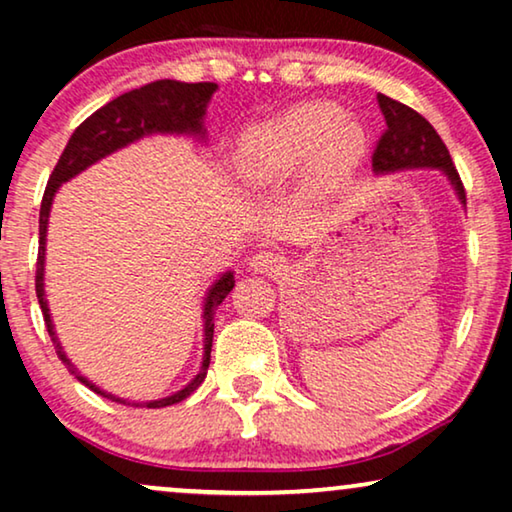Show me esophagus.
<instances>
[{"label": "esophagus", "mask_w": 512, "mask_h": 512, "mask_svg": "<svg viewBox=\"0 0 512 512\" xmlns=\"http://www.w3.org/2000/svg\"><path fill=\"white\" fill-rule=\"evenodd\" d=\"M250 266H253V269L259 273H276L280 266H283V259L269 253V250H262V253L253 255V259H250Z\"/></svg>", "instance_id": "obj_1"}]
</instances>
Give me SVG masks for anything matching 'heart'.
I'll use <instances>...</instances> for the list:
<instances>
[{"label": "heart", "instance_id": "heart-1", "mask_svg": "<svg viewBox=\"0 0 512 512\" xmlns=\"http://www.w3.org/2000/svg\"><path fill=\"white\" fill-rule=\"evenodd\" d=\"M366 148V132L357 120L345 118L334 102H304L276 118L250 127L241 136V176L253 185H276L313 160L320 183L343 178Z\"/></svg>", "mask_w": 512, "mask_h": 512}]
</instances>
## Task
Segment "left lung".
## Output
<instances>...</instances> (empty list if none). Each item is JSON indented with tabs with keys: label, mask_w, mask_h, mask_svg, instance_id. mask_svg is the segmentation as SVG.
Wrapping results in <instances>:
<instances>
[{
	"label": "left lung",
	"mask_w": 512,
	"mask_h": 512,
	"mask_svg": "<svg viewBox=\"0 0 512 512\" xmlns=\"http://www.w3.org/2000/svg\"><path fill=\"white\" fill-rule=\"evenodd\" d=\"M378 106L385 115L387 129L380 136L376 150H373V171L376 174H390V171L401 169H441L455 187L457 197L462 199V204H466L462 178H459L455 164H452L443 139L429 125V120L387 95H378Z\"/></svg>",
	"instance_id": "1"
}]
</instances>
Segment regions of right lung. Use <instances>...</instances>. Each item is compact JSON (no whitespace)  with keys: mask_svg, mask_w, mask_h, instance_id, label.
Returning a JSON list of instances; mask_svg holds the SVG:
<instances>
[{"mask_svg":"<svg viewBox=\"0 0 512 512\" xmlns=\"http://www.w3.org/2000/svg\"><path fill=\"white\" fill-rule=\"evenodd\" d=\"M218 90L215 83H181V81H155L143 85V88L129 90L125 95L115 97L102 109L95 111L88 120H83L76 127V132L71 134V139L64 148V153L57 160L53 174L48 178L46 192L41 199V211H39V257H37V299L43 313V322H46L48 336L55 345L57 357L62 359V364L67 366L71 376L81 380L85 387H90L92 392H97L99 397L111 399L115 403H125V406L134 408H164L174 406V403L183 401L204 383L208 364H211V345H213V315L229 292L234 287V271L222 273L220 280H215L211 290L206 294L204 301V362L197 376L187 383L183 390H178L171 397L157 399V401H132L115 397L109 394L81 376V371L71 364V359L64 355L60 338L55 334L53 320H50L46 290H43V262H46V232H48V215L50 204H53L55 192L60 190L62 183H67L69 178H74L95 164L102 157L115 153L118 148H125L127 143L139 141L141 136L148 134H192L204 139V115L206 104L211 102L213 92Z\"/></svg>","mask_w":512,"mask_h":512,"instance_id":"right-lung-1","label":"right lung"}]
</instances>
